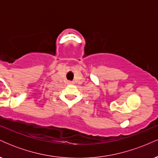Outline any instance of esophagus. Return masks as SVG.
I'll return each mask as SVG.
<instances>
[{"label": "esophagus", "instance_id": "34e87169", "mask_svg": "<svg viewBox=\"0 0 158 158\" xmlns=\"http://www.w3.org/2000/svg\"><path fill=\"white\" fill-rule=\"evenodd\" d=\"M69 84H73V82L72 81H69Z\"/></svg>", "mask_w": 158, "mask_h": 158}]
</instances>
